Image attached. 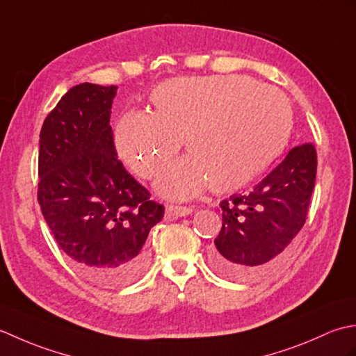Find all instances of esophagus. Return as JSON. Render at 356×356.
Masks as SVG:
<instances>
[{"label":"esophagus","instance_id":"obj_1","mask_svg":"<svg viewBox=\"0 0 356 356\" xmlns=\"http://www.w3.org/2000/svg\"><path fill=\"white\" fill-rule=\"evenodd\" d=\"M191 207H180V205H168L166 207V216L174 218V217H185L193 214Z\"/></svg>","mask_w":356,"mask_h":356}]
</instances>
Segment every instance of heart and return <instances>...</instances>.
I'll return each instance as SVG.
<instances>
[{
  "instance_id": "obj_1",
  "label": "heart",
  "mask_w": 356,
  "mask_h": 356,
  "mask_svg": "<svg viewBox=\"0 0 356 356\" xmlns=\"http://www.w3.org/2000/svg\"><path fill=\"white\" fill-rule=\"evenodd\" d=\"M153 113L131 110L115 128L119 157L140 179L168 166L157 190L191 199L211 185L231 193L249 185L283 153L292 131V107L277 88L241 74L180 76L151 92Z\"/></svg>"
}]
</instances>
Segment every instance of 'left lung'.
I'll list each match as a JSON object with an SVG mask.
<instances>
[{
	"instance_id": "1",
	"label": "left lung",
	"mask_w": 356,
	"mask_h": 356,
	"mask_svg": "<svg viewBox=\"0 0 356 356\" xmlns=\"http://www.w3.org/2000/svg\"><path fill=\"white\" fill-rule=\"evenodd\" d=\"M316 177L314 143L293 147L252 191L220 202L222 229L209 254L228 278L259 277L303 228Z\"/></svg>"
}]
</instances>
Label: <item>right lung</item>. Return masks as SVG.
Listing matches in <instances>:
<instances>
[{
	"label": "right lung",
	"mask_w": 356,
	"mask_h": 356,
	"mask_svg": "<svg viewBox=\"0 0 356 356\" xmlns=\"http://www.w3.org/2000/svg\"><path fill=\"white\" fill-rule=\"evenodd\" d=\"M116 86H74L45 118L38 202L56 243L92 282L119 287L145 270L149 229L165 208L116 157Z\"/></svg>",
	"instance_id": "obj_1"
}]
</instances>
